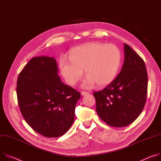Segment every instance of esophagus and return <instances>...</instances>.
I'll return each instance as SVG.
<instances>
[{"label":"esophagus","mask_w":161,"mask_h":161,"mask_svg":"<svg viewBox=\"0 0 161 161\" xmlns=\"http://www.w3.org/2000/svg\"><path fill=\"white\" fill-rule=\"evenodd\" d=\"M89 93H90L87 92H81V95H82V96L86 95H87V94H89Z\"/></svg>","instance_id":"obj_1"}]
</instances>
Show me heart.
I'll return each mask as SVG.
<instances>
[{
  "label": "heart",
  "instance_id": "heart-1",
  "mask_svg": "<svg viewBox=\"0 0 161 161\" xmlns=\"http://www.w3.org/2000/svg\"><path fill=\"white\" fill-rule=\"evenodd\" d=\"M121 58V52L116 45L91 42L71 49L69 61L61 57L59 66L61 74L70 86L77 82L84 69L87 75L81 86L90 88L96 83L104 86L111 82L117 75Z\"/></svg>",
  "mask_w": 161,
  "mask_h": 161
}]
</instances>
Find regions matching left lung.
I'll use <instances>...</instances> for the list:
<instances>
[{"label":"left lung","mask_w":161,"mask_h":161,"mask_svg":"<svg viewBox=\"0 0 161 161\" xmlns=\"http://www.w3.org/2000/svg\"><path fill=\"white\" fill-rule=\"evenodd\" d=\"M120 73L103 90L93 93L99 117L110 126L126 127L134 121L145 105L148 75L144 61L124 43Z\"/></svg>","instance_id":"obj_1"}]
</instances>
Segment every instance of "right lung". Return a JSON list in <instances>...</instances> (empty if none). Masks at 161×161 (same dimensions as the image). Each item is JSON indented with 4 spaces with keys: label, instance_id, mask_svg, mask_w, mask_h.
<instances>
[{
    "label": "right lung",
    "instance_id": "obj_1",
    "mask_svg": "<svg viewBox=\"0 0 161 161\" xmlns=\"http://www.w3.org/2000/svg\"><path fill=\"white\" fill-rule=\"evenodd\" d=\"M56 60L45 56L32 58L20 73L16 93L19 108L29 125L47 137L64 135L74 121L80 93L64 84Z\"/></svg>",
    "mask_w": 161,
    "mask_h": 161
}]
</instances>
